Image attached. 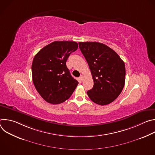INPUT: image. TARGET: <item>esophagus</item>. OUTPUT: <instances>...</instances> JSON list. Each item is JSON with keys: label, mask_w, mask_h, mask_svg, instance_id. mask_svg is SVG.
Returning a JSON list of instances; mask_svg holds the SVG:
<instances>
[{"label": "esophagus", "mask_w": 155, "mask_h": 155, "mask_svg": "<svg viewBox=\"0 0 155 155\" xmlns=\"http://www.w3.org/2000/svg\"><path fill=\"white\" fill-rule=\"evenodd\" d=\"M79 79H80V81H82L83 80V76L82 75H81L80 76V77H79Z\"/></svg>", "instance_id": "34e87169"}]
</instances>
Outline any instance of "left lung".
Masks as SVG:
<instances>
[{"label": "left lung", "instance_id": "obj_1", "mask_svg": "<svg viewBox=\"0 0 155 155\" xmlns=\"http://www.w3.org/2000/svg\"><path fill=\"white\" fill-rule=\"evenodd\" d=\"M80 49L92 74L94 86L87 94L94 103L105 105L114 101L125 83L123 61L108 46L96 41L79 42Z\"/></svg>", "mask_w": 155, "mask_h": 155}]
</instances>
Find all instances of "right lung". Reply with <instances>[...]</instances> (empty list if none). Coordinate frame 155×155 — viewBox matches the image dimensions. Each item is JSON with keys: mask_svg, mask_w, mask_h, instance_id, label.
Masks as SVG:
<instances>
[{"mask_svg": "<svg viewBox=\"0 0 155 155\" xmlns=\"http://www.w3.org/2000/svg\"><path fill=\"white\" fill-rule=\"evenodd\" d=\"M72 41H55L41 49L32 64L34 84L41 97L48 103L59 104L68 99L78 82L66 66L71 53L78 48Z\"/></svg>", "mask_w": 155, "mask_h": 155, "instance_id": "right-lung-1", "label": "right lung"}]
</instances>
